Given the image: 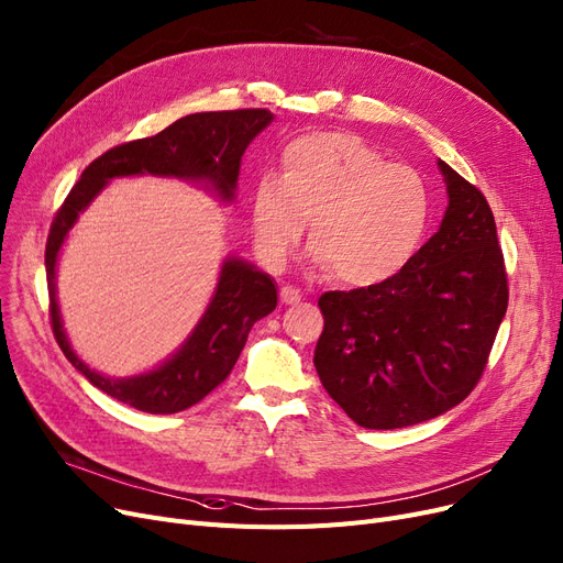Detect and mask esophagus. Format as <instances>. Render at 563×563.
<instances>
[{
  "instance_id": "34e87169",
  "label": "esophagus",
  "mask_w": 563,
  "mask_h": 563,
  "mask_svg": "<svg viewBox=\"0 0 563 563\" xmlns=\"http://www.w3.org/2000/svg\"><path fill=\"white\" fill-rule=\"evenodd\" d=\"M280 301L285 303V306H297V303H301L303 301V295L301 291L297 289V287H280Z\"/></svg>"
}]
</instances>
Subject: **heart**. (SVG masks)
Listing matches in <instances>:
<instances>
[{
	"label": "heart",
	"instance_id": "heart-1",
	"mask_svg": "<svg viewBox=\"0 0 563 563\" xmlns=\"http://www.w3.org/2000/svg\"><path fill=\"white\" fill-rule=\"evenodd\" d=\"M253 236L268 266H283L310 223L312 264L350 287L396 278L419 253L430 195L417 169L388 163L363 137L342 131L289 142L280 177L257 181Z\"/></svg>",
	"mask_w": 563,
	"mask_h": 563
}]
</instances>
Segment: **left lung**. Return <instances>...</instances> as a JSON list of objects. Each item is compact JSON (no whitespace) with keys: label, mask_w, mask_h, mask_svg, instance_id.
I'll return each instance as SVG.
<instances>
[{"label":"left lung","mask_w":563,"mask_h":563,"mask_svg":"<svg viewBox=\"0 0 563 563\" xmlns=\"http://www.w3.org/2000/svg\"><path fill=\"white\" fill-rule=\"evenodd\" d=\"M449 207L402 272L320 297L314 368L361 428L396 430L442 417L476 386L506 314L497 225L483 192L437 161Z\"/></svg>","instance_id":"left-lung-1"}]
</instances>
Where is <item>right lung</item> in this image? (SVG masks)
<instances>
[{
    "instance_id": "add662e5",
    "label": "right lung",
    "mask_w": 563,
    "mask_h": 563,
    "mask_svg": "<svg viewBox=\"0 0 563 563\" xmlns=\"http://www.w3.org/2000/svg\"><path fill=\"white\" fill-rule=\"evenodd\" d=\"M268 110L195 112L177 119L158 135L119 144L89 163L53 221L45 246L53 331L62 352L80 375L110 398L146 413H177L225 382L246 345L253 324L278 306L276 280L239 255H228L213 295L188 338L165 361L131 377H110L85 363L64 329L57 301V264L64 243L89 205L112 179H179L213 195L221 205L236 200L241 156L272 124Z\"/></svg>"
}]
</instances>
